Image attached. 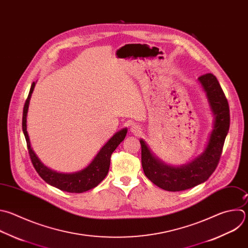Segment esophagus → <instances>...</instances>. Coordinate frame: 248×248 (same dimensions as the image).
<instances>
[{
	"label": "esophagus",
	"instance_id": "34e87169",
	"mask_svg": "<svg viewBox=\"0 0 248 248\" xmlns=\"http://www.w3.org/2000/svg\"><path fill=\"white\" fill-rule=\"evenodd\" d=\"M130 131H131L132 133L138 135V134L141 133V127H140L138 124H132L130 125Z\"/></svg>",
	"mask_w": 248,
	"mask_h": 248
}]
</instances>
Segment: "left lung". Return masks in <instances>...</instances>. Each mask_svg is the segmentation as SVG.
Segmentation results:
<instances>
[{
  "label": "left lung",
  "instance_id": "obj_1",
  "mask_svg": "<svg viewBox=\"0 0 248 248\" xmlns=\"http://www.w3.org/2000/svg\"><path fill=\"white\" fill-rule=\"evenodd\" d=\"M198 80L206 95L213 115L212 130L202 153L191 161L180 167H174L159 159L143 139L139 140L145 175L155 185L166 191H184L205 182L217 167L229 131V104L216 77L208 73L201 76Z\"/></svg>",
  "mask_w": 248,
  "mask_h": 248
}]
</instances>
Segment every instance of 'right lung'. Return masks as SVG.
I'll return each mask as SVG.
<instances>
[{"mask_svg": "<svg viewBox=\"0 0 248 248\" xmlns=\"http://www.w3.org/2000/svg\"><path fill=\"white\" fill-rule=\"evenodd\" d=\"M35 86H36V82L34 81L31 86L27 100L23 108L22 129L27 142L29 155L36 171L47 184L64 192L77 194V193H84L91 189H93L108 174L109 168H110L111 155L116 150V148L121 144V142L124 139L127 132V128H123L120 131L116 132L108 140V142L100 149V151L92 160V162L84 170L77 172H73V173H61V172L52 170L49 168L45 166V164L41 161V159L38 157L36 153L34 152L33 148L31 147L29 135L27 132V114H28L30 99H31L33 91L35 89Z\"/></svg>", "mask_w": 248, "mask_h": 248, "instance_id": "1", "label": "right lung"}]
</instances>
